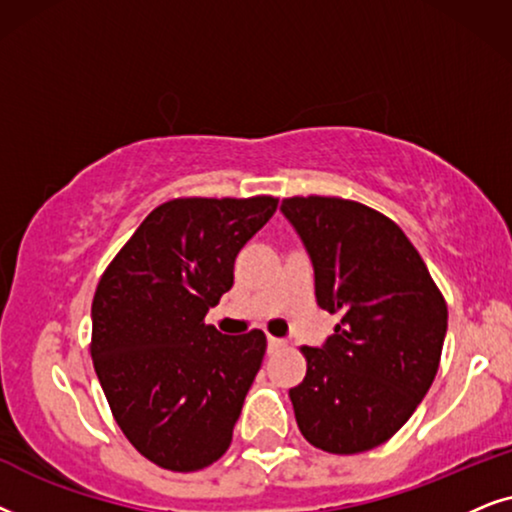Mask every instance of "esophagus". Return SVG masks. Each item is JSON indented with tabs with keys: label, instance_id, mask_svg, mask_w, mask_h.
I'll return each mask as SVG.
<instances>
[{
	"label": "esophagus",
	"instance_id": "34e87169",
	"mask_svg": "<svg viewBox=\"0 0 512 512\" xmlns=\"http://www.w3.org/2000/svg\"><path fill=\"white\" fill-rule=\"evenodd\" d=\"M269 353H276L278 349H283V346H285V342H283V339H276V337H269Z\"/></svg>",
	"mask_w": 512,
	"mask_h": 512
}]
</instances>
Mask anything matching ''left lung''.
<instances>
[{"label": "left lung", "mask_w": 512, "mask_h": 512, "mask_svg": "<svg viewBox=\"0 0 512 512\" xmlns=\"http://www.w3.org/2000/svg\"><path fill=\"white\" fill-rule=\"evenodd\" d=\"M281 210L311 255L318 304L342 316L323 349H299L297 426L323 452H367L393 438L431 388L447 302L405 231L379 210L339 196H290Z\"/></svg>", "instance_id": "left-lung-1"}]
</instances>
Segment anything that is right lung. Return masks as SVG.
I'll return each mask as SVG.
<instances>
[{"label": "right lung", "instance_id": "right-lung-1", "mask_svg": "<svg viewBox=\"0 0 512 512\" xmlns=\"http://www.w3.org/2000/svg\"><path fill=\"white\" fill-rule=\"evenodd\" d=\"M276 196L170 199L149 213L100 276L91 356L128 442L173 473L215 463L231 445L267 337L206 325L234 285L245 243L276 213Z\"/></svg>", "mask_w": 512, "mask_h": 512}]
</instances>
